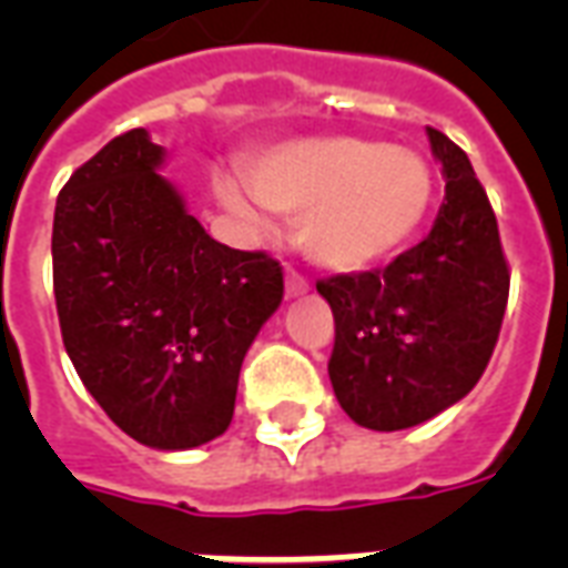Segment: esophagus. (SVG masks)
<instances>
[{"instance_id":"esophagus-1","label":"esophagus","mask_w":568,"mask_h":568,"mask_svg":"<svg viewBox=\"0 0 568 568\" xmlns=\"http://www.w3.org/2000/svg\"><path fill=\"white\" fill-rule=\"evenodd\" d=\"M306 288H310V283H306L294 267H288V271H285V292H288V297H297V294H303Z\"/></svg>"}]
</instances>
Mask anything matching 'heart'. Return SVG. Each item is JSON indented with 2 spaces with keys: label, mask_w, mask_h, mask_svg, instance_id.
Segmentation results:
<instances>
[{
  "label": "heart",
  "mask_w": 568,
  "mask_h": 568,
  "mask_svg": "<svg viewBox=\"0 0 568 568\" xmlns=\"http://www.w3.org/2000/svg\"><path fill=\"white\" fill-rule=\"evenodd\" d=\"M253 194L301 217V244L336 271L374 265L413 239L430 209L433 173L422 155L363 138H303L247 164ZM214 194L232 214L256 221V205L235 176L221 173Z\"/></svg>",
  "instance_id": "obj_1"
}]
</instances>
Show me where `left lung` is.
<instances>
[{"label":"left lung","mask_w":568,"mask_h":568,"mask_svg":"<svg viewBox=\"0 0 568 568\" xmlns=\"http://www.w3.org/2000/svg\"><path fill=\"white\" fill-rule=\"evenodd\" d=\"M445 176L430 235L365 274L321 280L336 321L329 383L368 430H406L466 397L501 333L510 271L468 155L427 126Z\"/></svg>","instance_id":"obj_1"}]
</instances>
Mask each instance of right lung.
Instances as JSON below:
<instances>
[{
	"label": "right lung",
	"instance_id": "right-lung-1",
	"mask_svg": "<svg viewBox=\"0 0 568 568\" xmlns=\"http://www.w3.org/2000/svg\"><path fill=\"white\" fill-rule=\"evenodd\" d=\"M146 129L67 180L52 221V285L67 356L132 439L185 450L235 413L241 363L283 301V267L232 250L189 214Z\"/></svg>",
	"mask_w": 568,
	"mask_h": 568
}]
</instances>
